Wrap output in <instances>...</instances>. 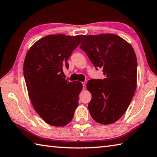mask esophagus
<instances>
[{"label": "esophagus", "instance_id": "esophagus-1", "mask_svg": "<svg viewBox=\"0 0 157 157\" xmlns=\"http://www.w3.org/2000/svg\"><path fill=\"white\" fill-rule=\"evenodd\" d=\"M83 83V89L85 90L86 89V83Z\"/></svg>", "mask_w": 157, "mask_h": 157}]
</instances>
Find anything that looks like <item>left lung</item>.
<instances>
[{
	"instance_id": "8db88e82",
	"label": "left lung",
	"mask_w": 157,
	"mask_h": 157,
	"mask_svg": "<svg viewBox=\"0 0 157 157\" xmlns=\"http://www.w3.org/2000/svg\"><path fill=\"white\" fill-rule=\"evenodd\" d=\"M80 48L92 64L103 69L105 78L91 79L87 89L92 94L90 114L95 121L112 124L121 118L136 87L137 60L130 43L113 34L85 35Z\"/></svg>"
}]
</instances>
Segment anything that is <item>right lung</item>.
<instances>
[{"label": "right lung", "mask_w": 157, "mask_h": 157, "mask_svg": "<svg viewBox=\"0 0 157 157\" xmlns=\"http://www.w3.org/2000/svg\"><path fill=\"white\" fill-rule=\"evenodd\" d=\"M83 38L84 35L46 36L37 40L25 56L23 73L29 99L37 114L52 126L67 125L78 105L83 85L69 82L61 74Z\"/></svg>", "instance_id": "add662e5"}]
</instances>
